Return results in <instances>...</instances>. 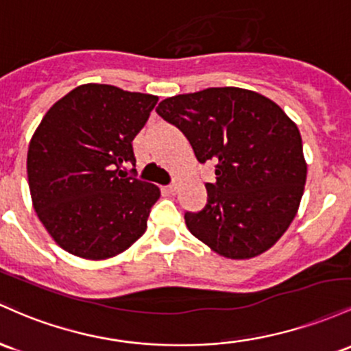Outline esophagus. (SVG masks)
I'll return each instance as SVG.
<instances>
[{"mask_svg": "<svg viewBox=\"0 0 351 351\" xmlns=\"http://www.w3.org/2000/svg\"><path fill=\"white\" fill-rule=\"evenodd\" d=\"M176 184H169V186H165V192L167 194H176Z\"/></svg>", "mask_w": 351, "mask_h": 351, "instance_id": "obj_1", "label": "esophagus"}]
</instances>
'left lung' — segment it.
<instances>
[{
	"mask_svg": "<svg viewBox=\"0 0 351 351\" xmlns=\"http://www.w3.org/2000/svg\"><path fill=\"white\" fill-rule=\"evenodd\" d=\"M156 111L184 132L200 164H215L206 207L184 215L191 234L234 261L269 250L297 215L305 187L297 124L269 97L242 88L179 94Z\"/></svg>",
	"mask_w": 351,
	"mask_h": 351,
	"instance_id": "obj_1",
	"label": "left lung"
}]
</instances>
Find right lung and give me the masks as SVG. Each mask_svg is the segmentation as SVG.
<instances>
[{"instance_id":"obj_1","label":"right lung","mask_w":351,"mask_h":351,"mask_svg":"<svg viewBox=\"0 0 351 351\" xmlns=\"http://www.w3.org/2000/svg\"><path fill=\"white\" fill-rule=\"evenodd\" d=\"M159 97L82 84L43 117L27 149V182L39 220L69 254L104 261L147 228L160 191L136 177L132 141Z\"/></svg>"}]
</instances>
